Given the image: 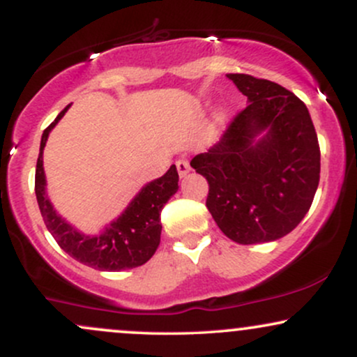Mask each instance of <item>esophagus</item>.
I'll use <instances>...</instances> for the list:
<instances>
[{
	"instance_id": "obj_1",
	"label": "esophagus",
	"mask_w": 357,
	"mask_h": 357,
	"mask_svg": "<svg viewBox=\"0 0 357 357\" xmlns=\"http://www.w3.org/2000/svg\"><path fill=\"white\" fill-rule=\"evenodd\" d=\"M176 167H178V173H179V176H181V178H184V176H186L188 173H190V162L186 161V159H179L178 162H176Z\"/></svg>"
}]
</instances>
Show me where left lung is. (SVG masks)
Masks as SVG:
<instances>
[{"label": "left lung", "instance_id": "1", "mask_svg": "<svg viewBox=\"0 0 357 357\" xmlns=\"http://www.w3.org/2000/svg\"><path fill=\"white\" fill-rule=\"evenodd\" d=\"M228 79L248 99L218 144L191 159L210 184L206 208L240 245L273 241L301 223L321 178V151L305 104L245 73Z\"/></svg>", "mask_w": 357, "mask_h": 357}]
</instances>
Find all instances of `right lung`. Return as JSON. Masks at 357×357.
I'll return each instance as SVG.
<instances>
[{"instance_id":"obj_1","label":"right lung","mask_w":357,"mask_h":357,"mask_svg":"<svg viewBox=\"0 0 357 357\" xmlns=\"http://www.w3.org/2000/svg\"><path fill=\"white\" fill-rule=\"evenodd\" d=\"M70 105H67L43 130L40 154L36 161L35 192L45 225L63 252L87 267L119 272L144 265L159 247L161 241V211L167 199L178 191L179 176L173 165L167 173L147 183L134 196L121 216L110 221L99 235H84L73 228L67 220L55 211L47 195V179L43 171V149L48 134L59 124Z\"/></svg>"}]
</instances>
